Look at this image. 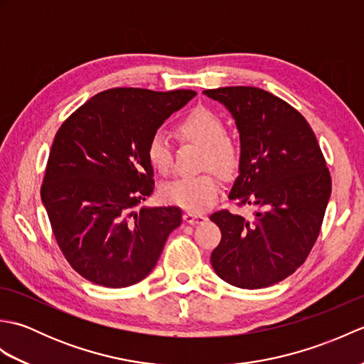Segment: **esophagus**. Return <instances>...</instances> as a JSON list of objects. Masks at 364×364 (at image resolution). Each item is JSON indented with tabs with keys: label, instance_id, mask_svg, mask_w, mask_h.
I'll list each match as a JSON object with an SVG mask.
<instances>
[{
	"label": "esophagus",
	"instance_id": "34e87169",
	"mask_svg": "<svg viewBox=\"0 0 364 364\" xmlns=\"http://www.w3.org/2000/svg\"><path fill=\"white\" fill-rule=\"evenodd\" d=\"M183 219H184V222H188V223H200V222L206 220L203 214H196V213H184Z\"/></svg>",
	"mask_w": 364,
	"mask_h": 364
}]
</instances>
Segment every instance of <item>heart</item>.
<instances>
[{
	"mask_svg": "<svg viewBox=\"0 0 364 364\" xmlns=\"http://www.w3.org/2000/svg\"><path fill=\"white\" fill-rule=\"evenodd\" d=\"M178 136L183 141L196 144L203 149V168H214L223 176L236 172L239 166L237 145L225 137V123L205 107H197L178 122ZM146 158L161 173H167L172 166V146L164 131H154L146 144ZM220 191L219 176L208 172L198 176L178 178L164 184L161 196L167 203L180 206L186 211H203L214 205Z\"/></svg>",
	"mask_w": 364,
	"mask_h": 364,
	"instance_id": "1",
	"label": "heart"
}]
</instances>
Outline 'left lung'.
Instances as JSON below:
<instances>
[{
  "label": "left lung",
  "instance_id": "obj_1",
  "mask_svg": "<svg viewBox=\"0 0 364 364\" xmlns=\"http://www.w3.org/2000/svg\"><path fill=\"white\" fill-rule=\"evenodd\" d=\"M203 94L233 117L241 156L230 200L257 208L253 218L211 214L222 231L211 264L237 288H267L296 272L319 236L331 194L330 172L311 127L282 98L258 87Z\"/></svg>",
  "mask_w": 364,
  "mask_h": 364
}]
</instances>
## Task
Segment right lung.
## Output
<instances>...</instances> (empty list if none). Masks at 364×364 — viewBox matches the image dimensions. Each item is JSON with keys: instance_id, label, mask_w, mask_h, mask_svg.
<instances>
[{"instance_id": "obj_1", "label": "right lung", "mask_w": 364, "mask_h": 364, "mask_svg": "<svg viewBox=\"0 0 364 364\" xmlns=\"http://www.w3.org/2000/svg\"><path fill=\"white\" fill-rule=\"evenodd\" d=\"M194 90L115 87L78 107L54 137L42 203L70 266L106 288H127L149 275L172 231L176 206L134 208L151 196L146 144Z\"/></svg>"}]
</instances>
